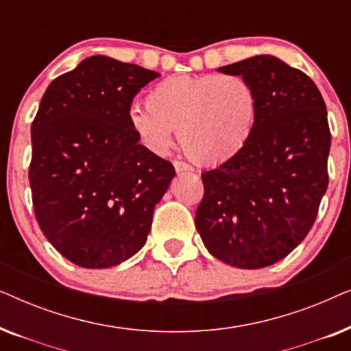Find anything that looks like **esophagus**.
Wrapping results in <instances>:
<instances>
[{"mask_svg": "<svg viewBox=\"0 0 351 351\" xmlns=\"http://www.w3.org/2000/svg\"><path fill=\"white\" fill-rule=\"evenodd\" d=\"M174 167H176L177 172H191V171H193V169H191V166H189L184 161H174Z\"/></svg>", "mask_w": 351, "mask_h": 351, "instance_id": "1", "label": "esophagus"}]
</instances>
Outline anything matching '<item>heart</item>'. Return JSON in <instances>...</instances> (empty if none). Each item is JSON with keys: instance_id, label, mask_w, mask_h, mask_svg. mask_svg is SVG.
<instances>
[{"instance_id": "b5f03b06", "label": "heart", "mask_w": 351, "mask_h": 351, "mask_svg": "<svg viewBox=\"0 0 351 351\" xmlns=\"http://www.w3.org/2000/svg\"><path fill=\"white\" fill-rule=\"evenodd\" d=\"M256 89L239 75L171 76L153 86L147 107L129 110V124L155 153H166L179 131L195 165L222 166L238 156L257 121Z\"/></svg>"}]
</instances>
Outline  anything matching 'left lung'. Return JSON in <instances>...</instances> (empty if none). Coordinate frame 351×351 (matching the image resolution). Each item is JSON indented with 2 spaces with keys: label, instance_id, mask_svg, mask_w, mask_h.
I'll return each instance as SVG.
<instances>
[{
  "label": "left lung",
  "instance_id": "left-lung-1",
  "mask_svg": "<svg viewBox=\"0 0 351 351\" xmlns=\"http://www.w3.org/2000/svg\"><path fill=\"white\" fill-rule=\"evenodd\" d=\"M219 71L252 84L257 121L238 156L201 174L195 225L215 258L254 270L285 258L313 227L329 182L328 112L313 81L278 57Z\"/></svg>",
  "mask_w": 351,
  "mask_h": 351
}]
</instances>
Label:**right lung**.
Segmentation results:
<instances>
[{
  "label": "right lung",
  "instance_id": "1",
  "mask_svg": "<svg viewBox=\"0 0 351 351\" xmlns=\"http://www.w3.org/2000/svg\"><path fill=\"white\" fill-rule=\"evenodd\" d=\"M160 73L107 56L47 86L32 123L28 179L41 232L75 265L108 268L142 249L176 171L138 143L132 99Z\"/></svg>",
  "mask_w": 351,
  "mask_h": 351
}]
</instances>
